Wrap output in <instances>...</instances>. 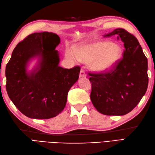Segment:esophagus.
<instances>
[{"instance_id": "34e87169", "label": "esophagus", "mask_w": 155, "mask_h": 155, "mask_svg": "<svg viewBox=\"0 0 155 155\" xmlns=\"http://www.w3.org/2000/svg\"><path fill=\"white\" fill-rule=\"evenodd\" d=\"M79 77H80V78L86 77V74H85V72H84V71L83 70V69H81V70Z\"/></svg>"}]
</instances>
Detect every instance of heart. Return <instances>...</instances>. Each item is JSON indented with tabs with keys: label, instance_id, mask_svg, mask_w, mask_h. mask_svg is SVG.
<instances>
[{
	"label": "heart",
	"instance_id": "heart-1",
	"mask_svg": "<svg viewBox=\"0 0 155 155\" xmlns=\"http://www.w3.org/2000/svg\"><path fill=\"white\" fill-rule=\"evenodd\" d=\"M65 56L72 62L79 61L87 63L91 62V68L93 71L104 72L113 68L120 60L123 49L118 44L100 41L83 46L77 51L68 49Z\"/></svg>",
	"mask_w": 155,
	"mask_h": 155
}]
</instances>
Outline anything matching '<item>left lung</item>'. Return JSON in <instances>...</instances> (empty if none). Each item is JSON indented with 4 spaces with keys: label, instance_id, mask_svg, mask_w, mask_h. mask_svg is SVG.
<instances>
[{
    "label": "left lung",
    "instance_id": "1",
    "mask_svg": "<svg viewBox=\"0 0 155 155\" xmlns=\"http://www.w3.org/2000/svg\"><path fill=\"white\" fill-rule=\"evenodd\" d=\"M114 35L123 42V57L110 72L90 73L91 99L99 113L120 116L132 110L146 93L148 61L134 35L117 28L104 37Z\"/></svg>",
    "mask_w": 155,
    "mask_h": 155
}]
</instances>
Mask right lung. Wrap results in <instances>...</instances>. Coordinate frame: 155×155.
I'll return each mask as SVG.
<instances>
[{
    "label": "right lung",
    "instance_id": "add662e5",
    "mask_svg": "<svg viewBox=\"0 0 155 155\" xmlns=\"http://www.w3.org/2000/svg\"><path fill=\"white\" fill-rule=\"evenodd\" d=\"M60 37L52 32H35L20 42L6 67V91L21 113L35 119H48L61 113L70 88L78 79L81 68L71 69L58 65L55 50ZM38 63L31 71L32 59Z\"/></svg>",
    "mask_w": 155,
    "mask_h": 155
}]
</instances>
